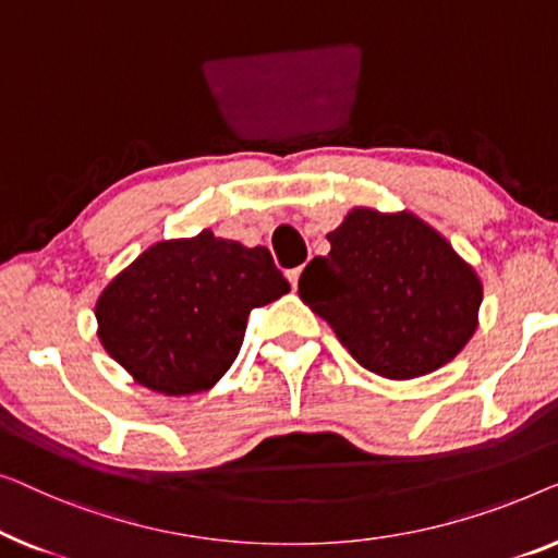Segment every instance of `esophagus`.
Returning <instances> with one entry per match:
<instances>
[{
    "label": "esophagus",
    "mask_w": 558,
    "mask_h": 558,
    "mask_svg": "<svg viewBox=\"0 0 558 558\" xmlns=\"http://www.w3.org/2000/svg\"><path fill=\"white\" fill-rule=\"evenodd\" d=\"M301 270H303V268H293V270L286 272L288 280H290V286H293V288H298V278H301Z\"/></svg>",
    "instance_id": "1"
}]
</instances>
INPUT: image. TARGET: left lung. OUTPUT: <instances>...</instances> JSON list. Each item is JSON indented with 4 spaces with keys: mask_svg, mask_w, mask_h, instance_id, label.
I'll return each mask as SVG.
<instances>
[{
    "mask_svg": "<svg viewBox=\"0 0 558 558\" xmlns=\"http://www.w3.org/2000/svg\"><path fill=\"white\" fill-rule=\"evenodd\" d=\"M305 265L298 293L361 366L414 379L447 364L475 331L481 280L414 215L354 209Z\"/></svg>",
    "mask_w": 558,
    "mask_h": 558,
    "instance_id": "obj_1",
    "label": "left lung"
}]
</instances>
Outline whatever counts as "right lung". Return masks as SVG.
Instances as JSON below:
<instances>
[{
	"mask_svg": "<svg viewBox=\"0 0 558 558\" xmlns=\"http://www.w3.org/2000/svg\"><path fill=\"white\" fill-rule=\"evenodd\" d=\"M290 286L265 247L192 240L148 247L98 298V336L133 379L161 395H194L222 376L247 316Z\"/></svg>",
	"mask_w": 558,
	"mask_h": 558,
	"instance_id": "add662e5",
	"label": "right lung"
}]
</instances>
